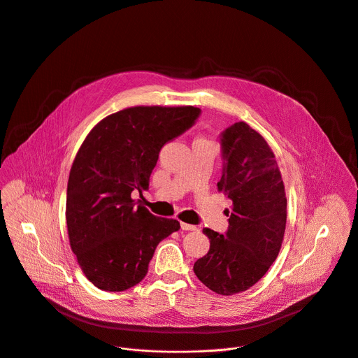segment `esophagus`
<instances>
[{"label":"esophagus","mask_w":358,"mask_h":358,"mask_svg":"<svg viewBox=\"0 0 358 358\" xmlns=\"http://www.w3.org/2000/svg\"><path fill=\"white\" fill-rule=\"evenodd\" d=\"M180 227H181L182 230H196V229H198L196 226H194V224H189V223H184V222H181Z\"/></svg>","instance_id":"esophagus-1"}]
</instances>
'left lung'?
<instances>
[{"mask_svg":"<svg viewBox=\"0 0 358 358\" xmlns=\"http://www.w3.org/2000/svg\"><path fill=\"white\" fill-rule=\"evenodd\" d=\"M222 176L217 189L231 199L227 230L208 227V253L194 264L199 281L220 295L253 287L277 259L287 223V198L274 153L245 122L220 136Z\"/></svg>","mask_w":358,"mask_h":358,"instance_id":"1","label":"left lung"}]
</instances>
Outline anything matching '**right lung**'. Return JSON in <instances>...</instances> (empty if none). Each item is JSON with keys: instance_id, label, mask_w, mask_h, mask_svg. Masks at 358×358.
<instances>
[{"instance_id": "obj_1", "label": "right lung", "mask_w": 358, "mask_h": 358, "mask_svg": "<svg viewBox=\"0 0 358 358\" xmlns=\"http://www.w3.org/2000/svg\"><path fill=\"white\" fill-rule=\"evenodd\" d=\"M195 106H134L106 116L88 134L70 170L66 220L73 253L99 289L121 292L148 274L157 245L180 229L136 205L149 188L162 148L188 131Z\"/></svg>"}]
</instances>
